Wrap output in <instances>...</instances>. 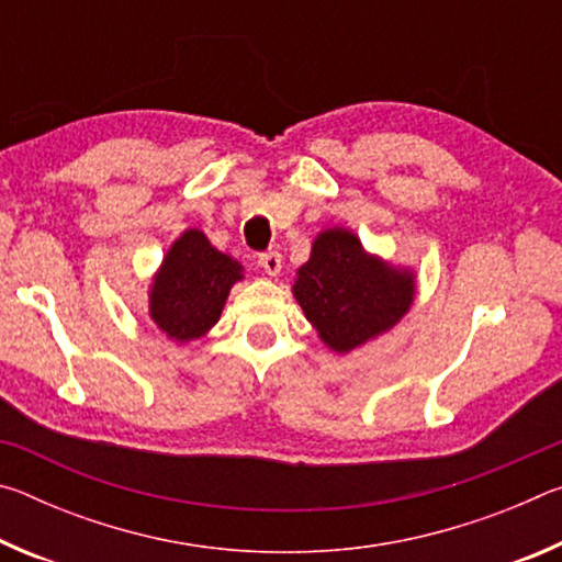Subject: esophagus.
I'll list each match as a JSON object with an SVG mask.
<instances>
[{
    "instance_id": "obj_1",
    "label": "esophagus",
    "mask_w": 562,
    "mask_h": 562,
    "mask_svg": "<svg viewBox=\"0 0 562 562\" xmlns=\"http://www.w3.org/2000/svg\"><path fill=\"white\" fill-rule=\"evenodd\" d=\"M260 268L270 274V278H278L282 272V255L280 252H262L260 255Z\"/></svg>"
}]
</instances>
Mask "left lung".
I'll use <instances>...</instances> for the list:
<instances>
[{
    "mask_svg": "<svg viewBox=\"0 0 562 562\" xmlns=\"http://www.w3.org/2000/svg\"><path fill=\"white\" fill-rule=\"evenodd\" d=\"M294 300L317 337L349 355L392 331L416 297V270L369 252L349 227H325L294 272Z\"/></svg>",
    "mask_w": 562,
    "mask_h": 562,
    "instance_id": "obj_1",
    "label": "left lung"
}]
</instances>
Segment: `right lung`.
Returning a JSON list of instances; mask_svg holds the SVG:
<instances>
[{
    "mask_svg": "<svg viewBox=\"0 0 562 562\" xmlns=\"http://www.w3.org/2000/svg\"><path fill=\"white\" fill-rule=\"evenodd\" d=\"M245 268L207 240L198 227L180 233L148 284V317L173 345L205 337L223 315Z\"/></svg>",
    "mask_w": 562,
    "mask_h": 562,
    "instance_id": "right-lung-1",
    "label": "right lung"
}]
</instances>
